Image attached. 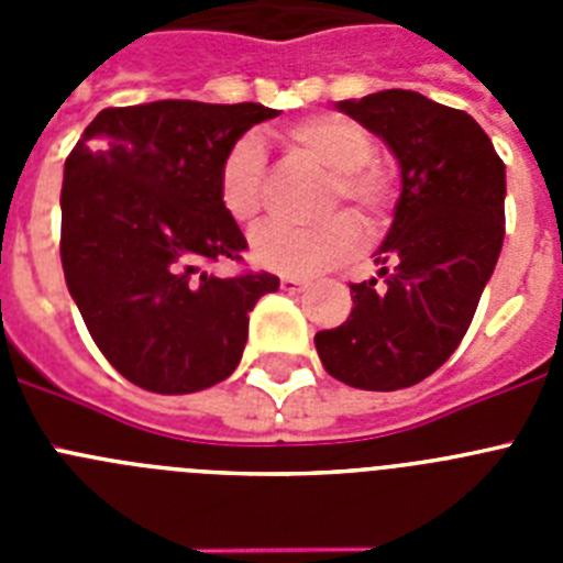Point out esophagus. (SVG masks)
Returning <instances> with one entry per match:
<instances>
[{"instance_id": "34e87169", "label": "esophagus", "mask_w": 563, "mask_h": 563, "mask_svg": "<svg viewBox=\"0 0 563 563\" xmlns=\"http://www.w3.org/2000/svg\"><path fill=\"white\" fill-rule=\"evenodd\" d=\"M282 290L285 292H305L307 282L298 276H282Z\"/></svg>"}]
</instances>
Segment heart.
Returning a JSON list of instances; mask_svg holds the SVG:
<instances>
[{"label": "heart", "instance_id": "b5f03b06", "mask_svg": "<svg viewBox=\"0 0 563 563\" xmlns=\"http://www.w3.org/2000/svg\"><path fill=\"white\" fill-rule=\"evenodd\" d=\"M287 146L312 166L330 172L324 211L352 206L366 225L380 220L391 200V174L372 157L375 143L355 121L318 114L287 129ZM220 202L236 222H253L265 202V152L256 137H242L222 157ZM361 245V225L350 213H335L312 228L267 222L251 236L253 265L285 276H318L341 265Z\"/></svg>", "mask_w": 563, "mask_h": 563}]
</instances>
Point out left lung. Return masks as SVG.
<instances>
[{
    "mask_svg": "<svg viewBox=\"0 0 563 563\" xmlns=\"http://www.w3.org/2000/svg\"><path fill=\"white\" fill-rule=\"evenodd\" d=\"M400 166V197L376 278L352 312L316 332L324 369L366 391L409 389L454 355L505 242V163L479 123L411 89L338 101Z\"/></svg>",
    "mask_w": 563,
    "mask_h": 563,
    "instance_id": "8db88e82",
    "label": "left lung"
}]
</instances>
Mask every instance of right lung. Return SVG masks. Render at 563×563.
Returning a JSON list of instances; mask_svg holds the SVG:
<instances>
[{
  "instance_id": "1",
  "label": "right lung",
  "mask_w": 563,
  "mask_h": 563,
  "mask_svg": "<svg viewBox=\"0 0 563 563\" xmlns=\"http://www.w3.org/2000/svg\"><path fill=\"white\" fill-rule=\"evenodd\" d=\"M262 103L154 101L103 109L64 163L62 265L89 335L126 380L191 395L242 361L271 273L220 278L202 262L247 247L220 202V166Z\"/></svg>"
}]
</instances>
